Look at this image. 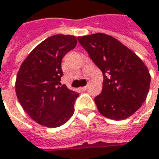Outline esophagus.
<instances>
[{
	"instance_id": "34e87169",
	"label": "esophagus",
	"mask_w": 159,
	"mask_h": 159,
	"mask_svg": "<svg viewBox=\"0 0 159 159\" xmlns=\"http://www.w3.org/2000/svg\"><path fill=\"white\" fill-rule=\"evenodd\" d=\"M81 89H82L83 91H86V90L88 89V87H87V86H84V87H82V88H81Z\"/></svg>"
}]
</instances>
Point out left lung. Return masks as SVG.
I'll use <instances>...</instances> for the list:
<instances>
[{"label": "left lung", "mask_w": 159, "mask_h": 159, "mask_svg": "<svg viewBox=\"0 0 159 159\" xmlns=\"http://www.w3.org/2000/svg\"><path fill=\"white\" fill-rule=\"evenodd\" d=\"M77 40L103 75L102 92L95 98L98 111L110 119H125L142 106L151 75L143 61L111 35L97 33Z\"/></svg>", "instance_id": "8db88e82"}]
</instances>
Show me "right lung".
<instances>
[{
    "mask_svg": "<svg viewBox=\"0 0 159 159\" xmlns=\"http://www.w3.org/2000/svg\"><path fill=\"white\" fill-rule=\"evenodd\" d=\"M74 35L56 34L41 43L21 63L16 92L23 110L39 125L55 128L73 116L79 94L61 86V60L76 46Z\"/></svg>",
    "mask_w": 159,
    "mask_h": 159,
    "instance_id": "obj_1",
    "label": "right lung"
}]
</instances>
